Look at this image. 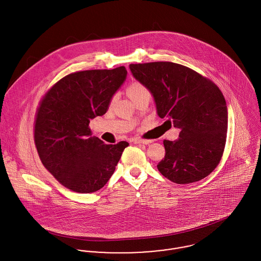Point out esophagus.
Wrapping results in <instances>:
<instances>
[{
  "instance_id": "34e87169",
  "label": "esophagus",
  "mask_w": 261,
  "mask_h": 261,
  "mask_svg": "<svg viewBox=\"0 0 261 261\" xmlns=\"http://www.w3.org/2000/svg\"><path fill=\"white\" fill-rule=\"evenodd\" d=\"M151 142H152L151 140H144V139H139V138L133 139V143H135V144H144V145H147V144H149V143H151Z\"/></svg>"
}]
</instances>
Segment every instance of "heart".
Listing matches in <instances>:
<instances>
[{"label":"heart","instance_id":"b5f03b06","mask_svg":"<svg viewBox=\"0 0 261 261\" xmlns=\"http://www.w3.org/2000/svg\"><path fill=\"white\" fill-rule=\"evenodd\" d=\"M127 93L129 95V97L134 101L137 98H139L141 96H144V95H150V91L149 89L144 85L142 84L141 82L138 81H135V82H132L128 87H127ZM117 97L118 95L117 94H114L109 101V105L112 106L116 100H117Z\"/></svg>","mask_w":261,"mask_h":261}]
</instances>
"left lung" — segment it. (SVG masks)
<instances>
[{"instance_id": "left-lung-1", "label": "left lung", "mask_w": 261, "mask_h": 261, "mask_svg": "<svg viewBox=\"0 0 261 261\" xmlns=\"http://www.w3.org/2000/svg\"><path fill=\"white\" fill-rule=\"evenodd\" d=\"M131 72L153 94L157 113L180 130L178 140H164L161 174L176 184L208 176L221 161L227 132V108L214 81L179 63L130 64Z\"/></svg>"}]
</instances>
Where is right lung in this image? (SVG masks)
I'll use <instances>...</instances> for the list:
<instances>
[{"mask_svg": "<svg viewBox=\"0 0 261 261\" xmlns=\"http://www.w3.org/2000/svg\"><path fill=\"white\" fill-rule=\"evenodd\" d=\"M127 75L124 66L65 75L43 95L36 113L34 139L45 169L62 186L88 194L103 188L124 149L89 137V122L106 113L110 98Z\"/></svg>", "mask_w": 261, "mask_h": 261, "instance_id": "1", "label": "right lung"}]
</instances>
